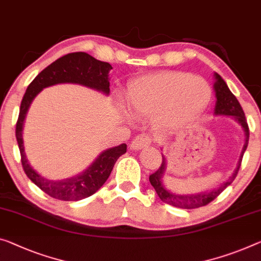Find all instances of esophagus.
I'll return each mask as SVG.
<instances>
[{
	"instance_id": "34e87169",
	"label": "esophagus",
	"mask_w": 261,
	"mask_h": 261,
	"mask_svg": "<svg viewBox=\"0 0 261 261\" xmlns=\"http://www.w3.org/2000/svg\"><path fill=\"white\" fill-rule=\"evenodd\" d=\"M151 143V138L147 134L138 135L136 138L132 141L130 148L132 149H142L144 147H148Z\"/></svg>"
}]
</instances>
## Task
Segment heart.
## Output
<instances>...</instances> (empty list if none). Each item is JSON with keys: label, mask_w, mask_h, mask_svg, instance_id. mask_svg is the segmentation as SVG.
<instances>
[{"label": "heart", "mask_w": 261, "mask_h": 261, "mask_svg": "<svg viewBox=\"0 0 261 261\" xmlns=\"http://www.w3.org/2000/svg\"><path fill=\"white\" fill-rule=\"evenodd\" d=\"M211 95L212 89L205 79L183 72H161L132 83L126 100L136 117L154 114L155 126L169 129L200 113Z\"/></svg>", "instance_id": "b5f03b06"}]
</instances>
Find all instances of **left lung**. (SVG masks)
<instances>
[{
  "instance_id": "8db88e82",
  "label": "left lung",
  "mask_w": 261,
  "mask_h": 261,
  "mask_svg": "<svg viewBox=\"0 0 261 261\" xmlns=\"http://www.w3.org/2000/svg\"><path fill=\"white\" fill-rule=\"evenodd\" d=\"M216 83H215V91H216V107H215V114L216 115H231L236 119V121H238L243 127L244 132H245V144H244L242 155H240L237 169L234 170L233 175L231 176L230 179H227V182L223 183L222 186L217 189H214L211 191H204L197 195H175L172 192L168 191L166 188L163 187L162 183V175L166 169V159L162 155V163L158 170L154 174L149 176V182L151 186L154 187L156 194L159 195L160 199L162 202L170 204L172 206L176 207H182V209H196V207H200L204 205H207L212 200L216 199L218 196L222 194L226 187L234 181L236 176H237L240 164H242V160L244 153H245L247 144H248V138H250V129H248V125L244 114V111L242 106H240L237 98L232 94V92L228 90L226 83L224 82L223 78L220 77L218 73H215Z\"/></svg>"
}]
</instances>
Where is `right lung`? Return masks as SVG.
Returning <instances> with one entry per match:
<instances>
[{"label":"right lung","mask_w":261,"mask_h":261,"mask_svg":"<svg viewBox=\"0 0 261 261\" xmlns=\"http://www.w3.org/2000/svg\"><path fill=\"white\" fill-rule=\"evenodd\" d=\"M111 69V64L98 61L86 52H72V54L63 56L46 69H44L30 83L23 95L18 119L16 122V139H17L19 153H21L22 167L28 177L39 189L56 199L80 200L90 197L94 192H97L110 177L117 160L126 153L127 144L122 143L118 147L105 150L102 154H100L89 169L75 177L62 179V181H50L42 177L33 169L24 154L22 129L28 108L34 98L44 87L61 83L80 84V85L108 94L110 93L108 72Z\"/></svg>","instance_id":"obj_1"}]
</instances>
